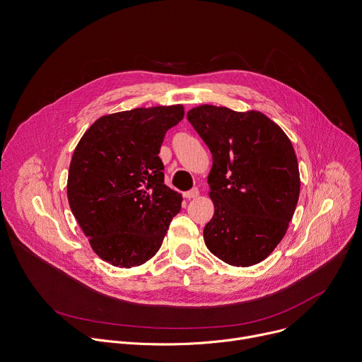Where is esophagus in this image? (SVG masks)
Instances as JSON below:
<instances>
[{"label":"esophagus","mask_w":362,"mask_h":362,"mask_svg":"<svg viewBox=\"0 0 362 362\" xmlns=\"http://www.w3.org/2000/svg\"><path fill=\"white\" fill-rule=\"evenodd\" d=\"M183 196H185L186 199H194V197L199 196V190L194 187V189H192V190H189V192H185Z\"/></svg>","instance_id":"1"}]
</instances>
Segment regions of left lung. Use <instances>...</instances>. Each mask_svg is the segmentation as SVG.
<instances>
[{"label": "left lung", "instance_id": "obj_1", "mask_svg": "<svg viewBox=\"0 0 362 362\" xmlns=\"http://www.w3.org/2000/svg\"><path fill=\"white\" fill-rule=\"evenodd\" d=\"M187 120L212 153L208 176L215 214L208 249L232 267L262 262L285 236L299 199L293 146L264 113L202 105Z\"/></svg>", "mask_w": 362, "mask_h": 362}]
</instances>
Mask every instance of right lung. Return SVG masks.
<instances>
[{"label":"right lung","mask_w":362,"mask_h":362,"mask_svg":"<svg viewBox=\"0 0 362 362\" xmlns=\"http://www.w3.org/2000/svg\"><path fill=\"white\" fill-rule=\"evenodd\" d=\"M182 105L140 107L97 119L74 148L70 209L91 249L117 268L147 262L160 249L182 194L165 185L158 154Z\"/></svg>","instance_id":"add662e5"}]
</instances>
